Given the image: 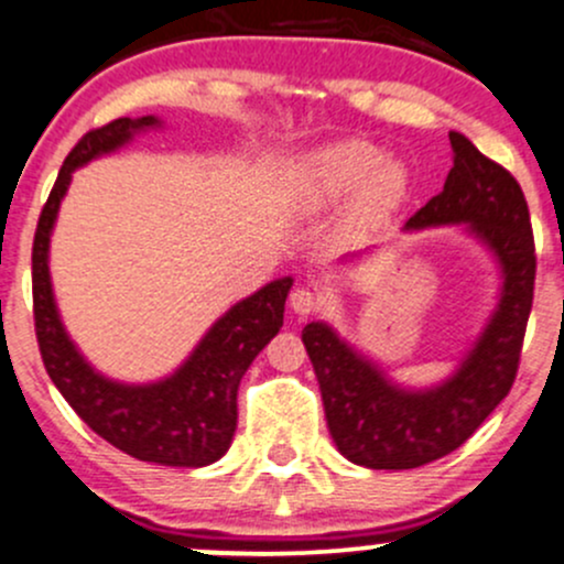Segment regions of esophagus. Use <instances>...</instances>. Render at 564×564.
<instances>
[{
	"label": "esophagus",
	"mask_w": 564,
	"mask_h": 564,
	"mask_svg": "<svg viewBox=\"0 0 564 564\" xmlns=\"http://www.w3.org/2000/svg\"><path fill=\"white\" fill-rule=\"evenodd\" d=\"M289 302H292V311L296 315H311L321 307V300L311 292V289H294Z\"/></svg>",
	"instance_id": "obj_1"
}]
</instances>
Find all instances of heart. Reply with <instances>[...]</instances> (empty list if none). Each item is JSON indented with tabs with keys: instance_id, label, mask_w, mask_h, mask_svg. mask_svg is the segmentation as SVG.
Instances as JSON below:
<instances>
[{
	"instance_id": "b5f03b06",
	"label": "heart",
	"mask_w": 564,
	"mask_h": 564,
	"mask_svg": "<svg viewBox=\"0 0 564 564\" xmlns=\"http://www.w3.org/2000/svg\"><path fill=\"white\" fill-rule=\"evenodd\" d=\"M294 197L307 212L337 206L352 192L348 221L367 230L386 221L404 200L410 176L399 160H382L375 144L361 139L334 141L296 163Z\"/></svg>"
}]
</instances>
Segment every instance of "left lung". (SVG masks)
<instances>
[{"label": "left lung", "mask_w": 564, "mask_h": 564, "mask_svg": "<svg viewBox=\"0 0 564 564\" xmlns=\"http://www.w3.org/2000/svg\"><path fill=\"white\" fill-rule=\"evenodd\" d=\"M455 160L444 189L406 221V230L466 225L498 259L500 302L453 377L425 391L388 380L332 326L302 329L337 449L356 466L404 471L460 447L506 399L519 369L535 289V240L528 200L503 165L463 133H449Z\"/></svg>", "instance_id": "left-lung-1"}]
</instances>
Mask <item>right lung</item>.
<instances>
[{
  "label": "right lung",
  "mask_w": 564,
  "mask_h": 564,
  "mask_svg": "<svg viewBox=\"0 0 564 564\" xmlns=\"http://www.w3.org/2000/svg\"><path fill=\"white\" fill-rule=\"evenodd\" d=\"M158 117H120L88 131L61 165L51 197L40 214L31 249L34 329L47 375L69 406L111 447L158 466L200 468L230 449L238 425V386L259 350L283 326L292 278H278L221 315L171 377L126 386L98 375L61 324L53 300L47 249L58 206L72 173L90 160L120 150L133 133L158 128Z\"/></svg>",
  "instance_id": "1"
}]
</instances>
